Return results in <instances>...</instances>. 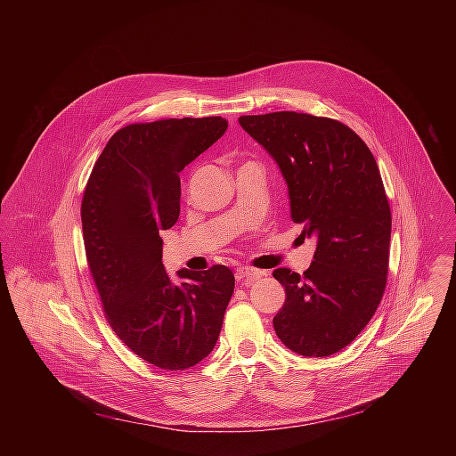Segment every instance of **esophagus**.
I'll return each mask as SVG.
<instances>
[{
  "mask_svg": "<svg viewBox=\"0 0 456 456\" xmlns=\"http://www.w3.org/2000/svg\"><path fill=\"white\" fill-rule=\"evenodd\" d=\"M261 275H266V273L263 270H256V268H251V266H239L235 270L237 281H242V282H251V281L258 279Z\"/></svg>",
  "mask_w": 456,
  "mask_h": 456,
  "instance_id": "obj_1",
  "label": "esophagus"
}]
</instances>
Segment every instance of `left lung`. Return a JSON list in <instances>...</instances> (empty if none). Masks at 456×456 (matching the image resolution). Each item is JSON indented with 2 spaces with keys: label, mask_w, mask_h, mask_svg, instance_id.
<instances>
[{
  "label": "left lung",
  "mask_w": 456,
  "mask_h": 456,
  "mask_svg": "<svg viewBox=\"0 0 456 456\" xmlns=\"http://www.w3.org/2000/svg\"><path fill=\"white\" fill-rule=\"evenodd\" d=\"M239 123L277 163L293 223L318 237L304 275L273 270L286 291L275 333L302 356H330L372 320L387 288L391 212L378 163L354 131L328 118L272 112Z\"/></svg>",
  "instance_id": "8db88e82"
}]
</instances>
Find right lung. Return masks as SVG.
I'll use <instances>...</instances> for the list:
<instances>
[{
	"label": "right lung",
	"instance_id": "1",
	"mask_svg": "<svg viewBox=\"0 0 456 456\" xmlns=\"http://www.w3.org/2000/svg\"><path fill=\"white\" fill-rule=\"evenodd\" d=\"M228 128L223 118L163 119L125 126L100 154L82 198L89 272L107 322L142 360L184 370L214 349L235 277L224 265L163 266L161 230L181 214V177Z\"/></svg>",
	"mask_w": 456,
	"mask_h": 456
}]
</instances>
